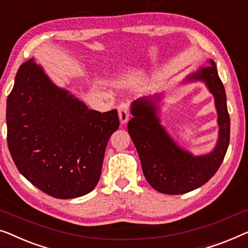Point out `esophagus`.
Wrapping results in <instances>:
<instances>
[{"mask_svg": "<svg viewBox=\"0 0 248 248\" xmlns=\"http://www.w3.org/2000/svg\"><path fill=\"white\" fill-rule=\"evenodd\" d=\"M118 117L122 124H125L130 118V105L127 103H122L118 106Z\"/></svg>", "mask_w": 248, "mask_h": 248, "instance_id": "1", "label": "esophagus"}]
</instances>
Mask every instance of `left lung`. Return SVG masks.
I'll use <instances>...</instances> for the list:
<instances>
[{
    "label": "left lung",
    "mask_w": 248,
    "mask_h": 248,
    "mask_svg": "<svg viewBox=\"0 0 248 248\" xmlns=\"http://www.w3.org/2000/svg\"><path fill=\"white\" fill-rule=\"evenodd\" d=\"M209 62L211 66L200 68L186 77L188 81H203L215 97L219 138L215 149L206 155L193 156L170 138L156 115L160 96L139 98L132 104L133 117L127 130L138 150L145 179L159 192L182 195L199 188L216 173L227 152L231 118L225 87L214 60L210 59Z\"/></svg>",
    "instance_id": "8db88e82"
}]
</instances>
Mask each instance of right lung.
Segmentation results:
<instances>
[{
	"label": "right lung",
	"mask_w": 248,
	"mask_h": 248,
	"mask_svg": "<svg viewBox=\"0 0 248 248\" xmlns=\"http://www.w3.org/2000/svg\"><path fill=\"white\" fill-rule=\"evenodd\" d=\"M6 125L20 173L46 195L71 199L98 184L107 142L120 120L116 109H88L30 59L20 66L8 96Z\"/></svg>",
	"instance_id": "right-lung-1"
}]
</instances>
